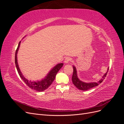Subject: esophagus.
Here are the masks:
<instances>
[{"label":"esophagus","instance_id":"1","mask_svg":"<svg viewBox=\"0 0 124 124\" xmlns=\"http://www.w3.org/2000/svg\"><path fill=\"white\" fill-rule=\"evenodd\" d=\"M71 61V58L69 57H67L65 59V61H64V62L67 63H68L70 61Z\"/></svg>","mask_w":124,"mask_h":124}]
</instances>
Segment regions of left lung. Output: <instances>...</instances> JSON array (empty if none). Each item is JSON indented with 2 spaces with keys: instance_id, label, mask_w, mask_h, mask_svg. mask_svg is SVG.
Here are the masks:
<instances>
[{
  "instance_id": "8db88e82",
  "label": "left lung",
  "mask_w": 124,
  "mask_h": 124,
  "mask_svg": "<svg viewBox=\"0 0 124 124\" xmlns=\"http://www.w3.org/2000/svg\"><path fill=\"white\" fill-rule=\"evenodd\" d=\"M73 72L72 77V83L74 86H76V87H77L78 89L81 90V91H87V90H88L92 88H93L94 87H96L97 86H98L100 83H101V82L103 81L105 78H106L108 70V68L107 72L104 74V76L102 77V78L97 82L85 83V82H82L78 79L77 76L76 68L74 66H73Z\"/></svg>"
}]
</instances>
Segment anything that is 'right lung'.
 <instances>
[{
  "label": "right lung",
  "mask_w": 124,
  "mask_h": 124,
  "mask_svg": "<svg viewBox=\"0 0 124 124\" xmlns=\"http://www.w3.org/2000/svg\"><path fill=\"white\" fill-rule=\"evenodd\" d=\"M20 43L21 41L19 42V43H18V46L16 50V55H15V63H16V66L18 74H19V76H20L22 79L25 82V83L29 87L33 90H35V91L37 92H42L45 91V90L46 89L52 84V83H53V81L55 78L56 74L57 73L60 69L63 66V63H58V64L54 67V68H53V69H52V70H51L49 73L47 74V76L45 77V78H43L42 80L37 81L35 82L28 81L27 79H26V78L23 76V75L22 74L17 63V54L20 46Z\"/></svg>",
  "instance_id": "obj_1"
}]
</instances>
